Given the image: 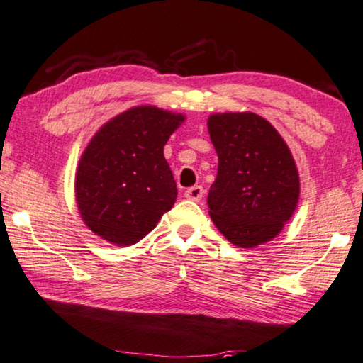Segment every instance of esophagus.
Segmentation results:
<instances>
[{"label":"esophagus","instance_id":"esophagus-1","mask_svg":"<svg viewBox=\"0 0 363 363\" xmlns=\"http://www.w3.org/2000/svg\"><path fill=\"white\" fill-rule=\"evenodd\" d=\"M184 196L189 200H194V202H199L200 199L203 197V187L202 186H194V187H189L186 192H184Z\"/></svg>","mask_w":363,"mask_h":363}]
</instances>
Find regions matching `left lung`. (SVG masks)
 Here are the masks:
<instances>
[{
	"instance_id": "left-lung-1",
	"label": "left lung",
	"mask_w": 363,
	"mask_h": 363,
	"mask_svg": "<svg viewBox=\"0 0 363 363\" xmlns=\"http://www.w3.org/2000/svg\"><path fill=\"white\" fill-rule=\"evenodd\" d=\"M208 133L218 155V174L207 199L216 228L240 247L272 240L300 196L289 147L266 118L252 112L210 116Z\"/></svg>"
}]
</instances>
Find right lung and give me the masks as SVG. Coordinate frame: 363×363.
I'll return each mask as SVG.
<instances>
[{
    "mask_svg": "<svg viewBox=\"0 0 363 363\" xmlns=\"http://www.w3.org/2000/svg\"><path fill=\"white\" fill-rule=\"evenodd\" d=\"M182 121L142 106L113 117L94 135L77 172V202L89 230L130 246L171 210L177 189L163 148Z\"/></svg>",
    "mask_w": 363,
    "mask_h": 363,
    "instance_id": "obj_1",
    "label": "right lung"
}]
</instances>
